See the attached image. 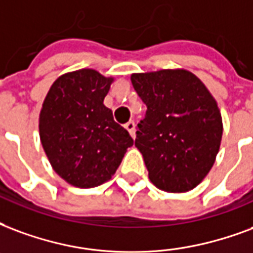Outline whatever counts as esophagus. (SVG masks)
I'll return each mask as SVG.
<instances>
[{"instance_id":"1","label":"esophagus","mask_w":253,"mask_h":253,"mask_svg":"<svg viewBox=\"0 0 253 253\" xmlns=\"http://www.w3.org/2000/svg\"><path fill=\"white\" fill-rule=\"evenodd\" d=\"M125 127L127 128V131L130 132V135L132 136V138H135V123H134V121H128L125 125Z\"/></svg>"}]
</instances>
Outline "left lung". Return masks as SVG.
I'll return each mask as SVG.
<instances>
[{
  "label": "left lung",
  "instance_id": "8db88e82",
  "mask_svg": "<svg viewBox=\"0 0 253 253\" xmlns=\"http://www.w3.org/2000/svg\"><path fill=\"white\" fill-rule=\"evenodd\" d=\"M146 114L135 146L149 178L161 190L184 193L212 169L222 136L216 100L197 76L184 69L131 75Z\"/></svg>",
  "mask_w": 253,
  "mask_h": 253
}]
</instances>
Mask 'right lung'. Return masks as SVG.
<instances>
[{
    "instance_id": "obj_1",
    "label": "right lung",
    "mask_w": 253,
    "mask_h": 253,
    "mask_svg": "<svg viewBox=\"0 0 253 253\" xmlns=\"http://www.w3.org/2000/svg\"><path fill=\"white\" fill-rule=\"evenodd\" d=\"M111 78L93 69L63 75L40 112V138L52 168L68 184L93 188L117 171L134 141L103 104Z\"/></svg>"
}]
</instances>
